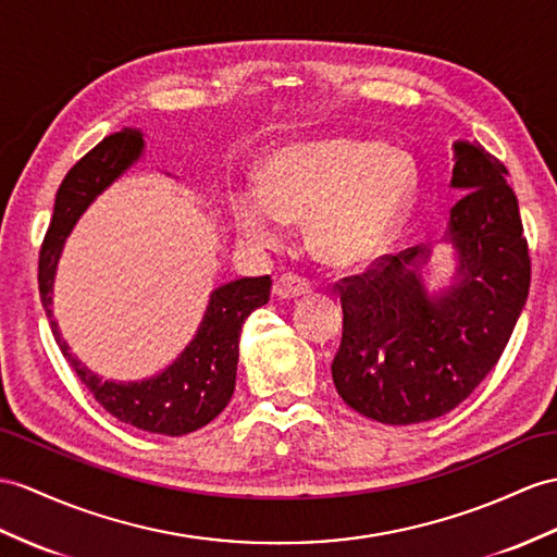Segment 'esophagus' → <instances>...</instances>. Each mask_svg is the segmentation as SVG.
Here are the masks:
<instances>
[{
  "label": "esophagus",
  "mask_w": 557,
  "mask_h": 557,
  "mask_svg": "<svg viewBox=\"0 0 557 557\" xmlns=\"http://www.w3.org/2000/svg\"><path fill=\"white\" fill-rule=\"evenodd\" d=\"M309 290H311V283L302 276L293 274V271H288V274H278L274 278V293L283 297V300H293V297L307 295Z\"/></svg>",
  "instance_id": "obj_1"
}]
</instances>
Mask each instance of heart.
Returning <instances> with one entry per match:
<instances>
[{
	"mask_svg": "<svg viewBox=\"0 0 557 557\" xmlns=\"http://www.w3.org/2000/svg\"><path fill=\"white\" fill-rule=\"evenodd\" d=\"M416 168L377 139L333 137L281 148L264 162L262 182L238 184L232 214L257 246L278 243L286 222L309 220L307 236L335 267L369 262L404 222Z\"/></svg>",
	"mask_w": 557,
	"mask_h": 557,
	"instance_id": "1",
	"label": "heart"
}]
</instances>
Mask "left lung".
Masks as SVG:
<instances>
[{"instance_id": "1", "label": "left lung", "mask_w": 557, "mask_h": 557, "mask_svg": "<svg viewBox=\"0 0 557 557\" xmlns=\"http://www.w3.org/2000/svg\"><path fill=\"white\" fill-rule=\"evenodd\" d=\"M506 165L484 148L456 144L446 240L458 250V283L428 295L416 246L383 255L363 274L335 283L343 341L331 363L337 395L385 425L449 413L498 363L527 302L532 260ZM414 269L411 270L410 267Z\"/></svg>"}]
</instances>
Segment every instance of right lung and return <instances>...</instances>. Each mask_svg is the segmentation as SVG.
<instances>
[{
    "mask_svg": "<svg viewBox=\"0 0 557 557\" xmlns=\"http://www.w3.org/2000/svg\"><path fill=\"white\" fill-rule=\"evenodd\" d=\"M144 151L141 132L122 129L106 137L79 158L59 186L49 228L39 248V295L47 311L51 333L65 361L73 366L83 385L103 409L127 425L156 435L180 437L206 428L232 401L236 387L238 335L250 311L269 302L271 278H238L216 288L202 317L196 337L170 369L141 383H113L91 373L79 363L59 333L51 311L53 274L67 234L79 214L108 184H113Z\"/></svg>",
    "mask_w": 557,
    "mask_h": 557,
    "instance_id": "right-lung-1",
    "label": "right lung"
}]
</instances>
